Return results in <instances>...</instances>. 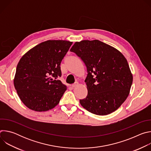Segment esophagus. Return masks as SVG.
I'll return each instance as SVG.
<instances>
[{
  "mask_svg": "<svg viewBox=\"0 0 151 151\" xmlns=\"http://www.w3.org/2000/svg\"><path fill=\"white\" fill-rule=\"evenodd\" d=\"M78 84H79V83H78V82H75L72 85V88H75V87H77V86L78 85Z\"/></svg>",
  "mask_w": 151,
  "mask_h": 151,
  "instance_id": "esophagus-1",
  "label": "esophagus"
}]
</instances>
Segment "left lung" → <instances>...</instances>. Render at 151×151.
Segmentation results:
<instances>
[{"mask_svg": "<svg viewBox=\"0 0 151 151\" xmlns=\"http://www.w3.org/2000/svg\"><path fill=\"white\" fill-rule=\"evenodd\" d=\"M85 63L88 94L80 100L90 112L106 115L118 109L130 93L133 75L127 60L116 48L99 40L76 42L70 49Z\"/></svg>", "mask_w": 151, "mask_h": 151, "instance_id": "obj_1", "label": "left lung"}]
</instances>
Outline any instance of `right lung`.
<instances>
[{"instance_id":"right-lung-1","label":"right lung","mask_w":151,"mask_h":151,"mask_svg":"<svg viewBox=\"0 0 151 151\" xmlns=\"http://www.w3.org/2000/svg\"><path fill=\"white\" fill-rule=\"evenodd\" d=\"M72 42L49 40L27 52L19 61L14 84L22 101L31 110L44 112L60 102L67 90L58 79L60 64Z\"/></svg>"}]
</instances>
